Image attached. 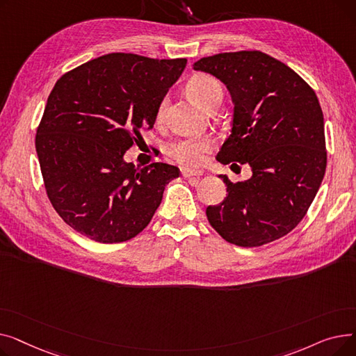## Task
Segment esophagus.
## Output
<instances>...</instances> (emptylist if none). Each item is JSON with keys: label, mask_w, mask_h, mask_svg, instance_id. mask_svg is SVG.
Listing matches in <instances>:
<instances>
[{"label": "esophagus", "mask_w": 356, "mask_h": 356, "mask_svg": "<svg viewBox=\"0 0 356 356\" xmlns=\"http://www.w3.org/2000/svg\"><path fill=\"white\" fill-rule=\"evenodd\" d=\"M180 172H181L183 177H193V176L199 177V176H202L200 170H191V168H186V167H183Z\"/></svg>", "instance_id": "1"}]
</instances>
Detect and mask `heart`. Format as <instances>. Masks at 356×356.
<instances>
[{"label": "heart", "instance_id": "1", "mask_svg": "<svg viewBox=\"0 0 356 356\" xmlns=\"http://www.w3.org/2000/svg\"><path fill=\"white\" fill-rule=\"evenodd\" d=\"M188 92L191 97L195 98L204 108H208L209 104L222 97V86L219 81L208 73H199L189 81ZM165 111V99H163L157 109V120L164 117ZM213 148V141L208 137H183L175 140L165 148V153L173 160L183 165L196 167L204 163L207 154Z\"/></svg>", "mask_w": 356, "mask_h": 356}]
</instances>
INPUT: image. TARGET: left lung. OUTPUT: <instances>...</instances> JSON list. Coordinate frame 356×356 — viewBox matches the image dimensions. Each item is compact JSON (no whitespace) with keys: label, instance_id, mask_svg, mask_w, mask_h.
<instances>
[{"label":"left lung","instance_id":"left-lung-1","mask_svg":"<svg viewBox=\"0 0 356 356\" xmlns=\"http://www.w3.org/2000/svg\"><path fill=\"white\" fill-rule=\"evenodd\" d=\"M193 67L227 85L234 101L222 164L248 163L252 177L227 184L208 207L212 228L238 247H261L291 232L307 213L326 170L323 112L309 83L259 50L219 53Z\"/></svg>","mask_w":356,"mask_h":356}]
</instances>
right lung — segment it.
<instances>
[{
  "label": "right lung",
  "instance_id": "obj_1",
  "mask_svg": "<svg viewBox=\"0 0 356 356\" xmlns=\"http://www.w3.org/2000/svg\"><path fill=\"white\" fill-rule=\"evenodd\" d=\"M188 59L109 53L66 72L47 98L35 152L59 216L102 244L138 235L160 207L176 165L136 167L124 154L154 127Z\"/></svg>",
  "mask_w": 356,
  "mask_h": 356
}]
</instances>
